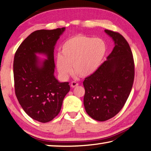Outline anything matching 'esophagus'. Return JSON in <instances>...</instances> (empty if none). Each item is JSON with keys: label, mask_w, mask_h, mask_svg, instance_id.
I'll return each mask as SVG.
<instances>
[{"label": "esophagus", "mask_w": 151, "mask_h": 151, "mask_svg": "<svg viewBox=\"0 0 151 151\" xmlns=\"http://www.w3.org/2000/svg\"><path fill=\"white\" fill-rule=\"evenodd\" d=\"M78 85V83H77L76 81H72V83H71V87L72 88H74L76 87H77Z\"/></svg>", "instance_id": "obj_1"}]
</instances>
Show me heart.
Instances as JSON below:
<instances>
[{
  "label": "heart",
  "mask_w": 151,
  "mask_h": 151,
  "mask_svg": "<svg viewBox=\"0 0 151 151\" xmlns=\"http://www.w3.org/2000/svg\"><path fill=\"white\" fill-rule=\"evenodd\" d=\"M106 50V43L100 38L77 35L68 39L61 46L60 53L56 57L59 75L62 79H68L73 68L77 75L91 76L100 67Z\"/></svg>",
  "instance_id": "b5f03b06"
}]
</instances>
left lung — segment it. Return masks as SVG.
Masks as SVG:
<instances>
[{
  "label": "left lung",
  "instance_id": "left-lung-1",
  "mask_svg": "<svg viewBox=\"0 0 151 151\" xmlns=\"http://www.w3.org/2000/svg\"><path fill=\"white\" fill-rule=\"evenodd\" d=\"M114 47L96 72L85 79L83 104L90 117L103 122L124 106L134 80V62L128 42L120 33L104 30Z\"/></svg>",
  "mask_w": 151,
  "mask_h": 151
}]
</instances>
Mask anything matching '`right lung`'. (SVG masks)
<instances>
[{
	"mask_svg": "<svg viewBox=\"0 0 151 151\" xmlns=\"http://www.w3.org/2000/svg\"><path fill=\"white\" fill-rule=\"evenodd\" d=\"M66 27L31 33L19 45L14 59L15 93L27 114L42 123L50 122L61 110L70 91L68 82L55 78L54 50ZM43 54L47 59L36 55Z\"/></svg>",
	"mask_w": 151,
	"mask_h": 151,
	"instance_id": "right-lung-1",
	"label": "right lung"
}]
</instances>
